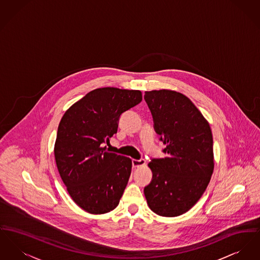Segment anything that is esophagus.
Here are the masks:
<instances>
[{"label": "esophagus", "instance_id": "obj_1", "mask_svg": "<svg viewBox=\"0 0 260 260\" xmlns=\"http://www.w3.org/2000/svg\"><path fill=\"white\" fill-rule=\"evenodd\" d=\"M145 164H146V161H145L144 159H139V160L133 159V166H134L135 168L142 167V166H144Z\"/></svg>", "mask_w": 260, "mask_h": 260}]
</instances>
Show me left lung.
Instances as JSON below:
<instances>
[{
  "mask_svg": "<svg viewBox=\"0 0 260 260\" xmlns=\"http://www.w3.org/2000/svg\"><path fill=\"white\" fill-rule=\"evenodd\" d=\"M155 132L166 144V157L153 159L152 181L144 196L154 213L176 217L202 197L214 170L213 138L209 122L180 92L145 91Z\"/></svg>",
  "mask_w": 260,
  "mask_h": 260,
  "instance_id": "1",
  "label": "left lung"
}]
</instances>
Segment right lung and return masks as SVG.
<instances>
[{
  "instance_id": "obj_1",
  "label": "right lung",
  "mask_w": 260,
  "mask_h": 260,
  "mask_svg": "<svg viewBox=\"0 0 260 260\" xmlns=\"http://www.w3.org/2000/svg\"><path fill=\"white\" fill-rule=\"evenodd\" d=\"M141 100L139 90L97 88L61 118L54 147L57 168L72 199L88 213H108L120 202L132 159L108 152L104 143L117 134L121 114Z\"/></svg>"
}]
</instances>
